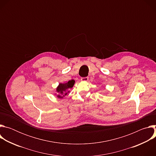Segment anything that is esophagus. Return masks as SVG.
<instances>
[{
    "mask_svg": "<svg viewBox=\"0 0 156 156\" xmlns=\"http://www.w3.org/2000/svg\"><path fill=\"white\" fill-rule=\"evenodd\" d=\"M88 79H89V78L87 76H86V77H82L81 78V80L82 81H87L88 80Z\"/></svg>",
    "mask_w": 156,
    "mask_h": 156,
    "instance_id": "34e87169",
    "label": "esophagus"
}]
</instances>
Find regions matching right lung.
<instances>
[{"label":"right lung","instance_id":"right-lung-1","mask_svg":"<svg viewBox=\"0 0 156 156\" xmlns=\"http://www.w3.org/2000/svg\"><path fill=\"white\" fill-rule=\"evenodd\" d=\"M75 82V81L74 80H72L69 81L67 83H60L56 88V92H57L58 93L57 97L58 98H63V97L67 94L70 92V89L73 87ZM62 95V96H61Z\"/></svg>","mask_w":156,"mask_h":156}]
</instances>
